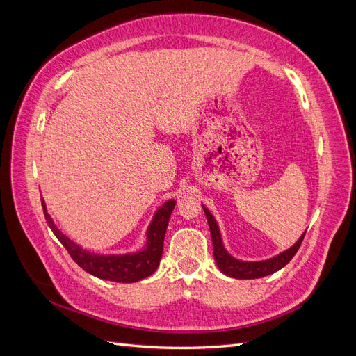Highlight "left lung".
Returning <instances> with one entry per match:
<instances>
[{
	"label": "left lung",
	"instance_id": "left-lung-1",
	"mask_svg": "<svg viewBox=\"0 0 356 356\" xmlns=\"http://www.w3.org/2000/svg\"><path fill=\"white\" fill-rule=\"evenodd\" d=\"M202 208L204 211V215L208 218V224H209V230H211V238H212V245H213V258L215 263H217L220 270L227 275L230 277H236V279H257V277H263L267 275H272L277 270H281L282 267H285L291 258L296 255V252L298 251V248L305 239L306 232L300 236V239L289 248V250L277 254L272 258H267V260H261V261H243V260H238V258L232 257L227 250L224 248L222 239H221V233H220V227L217 221H215L213 215L209 212V209L202 204Z\"/></svg>",
	"mask_w": 356,
	"mask_h": 356
}]
</instances>
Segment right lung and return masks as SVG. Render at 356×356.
<instances>
[{
    "label": "right lung",
    "instance_id": "obj_1",
    "mask_svg": "<svg viewBox=\"0 0 356 356\" xmlns=\"http://www.w3.org/2000/svg\"><path fill=\"white\" fill-rule=\"evenodd\" d=\"M41 204L42 209H44V217L49 227L55 233L59 242L67 248V251L72 257V260L77 263L84 272H88L99 279H105V281L131 284L153 275L156 272V268L159 267L161 252H163V241L168 229V222L172 211L175 208L177 200L169 199L156 211L154 217L147 229V242L143 250H139L136 252L110 255L95 254L88 250H83L80 245L71 241L68 236L63 234L56 227V224L53 222L47 212L46 202L42 199Z\"/></svg>",
    "mask_w": 356,
    "mask_h": 356
}]
</instances>
